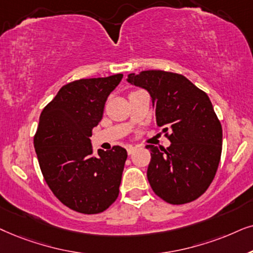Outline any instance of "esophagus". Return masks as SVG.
Instances as JSON below:
<instances>
[{
    "mask_svg": "<svg viewBox=\"0 0 253 253\" xmlns=\"http://www.w3.org/2000/svg\"><path fill=\"white\" fill-rule=\"evenodd\" d=\"M136 149V147L134 146H128L127 147V153H128V155H132L134 153V150Z\"/></svg>",
    "mask_w": 253,
    "mask_h": 253,
    "instance_id": "1",
    "label": "esophagus"
}]
</instances>
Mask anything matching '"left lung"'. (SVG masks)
I'll return each instance as SVG.
<instances>
[{"label": "left lung", "mask_w": 253, "mask_h": 253, "mask_svg": "<svg viewBox=\"0 0 253 253\" xmlns=\"http://www.w3.org/2000/svg\"><path fill=\"white\" fill-rule=\"evenodd\" d=\"M127 81L150 93L156 125L171 142L167 149L146 146L154 193L172 205L198 199L213 181L222 153V126L210 97L185 76L164 70L129 74Z\"/></svg>", "instance_id": "left-lung-1"}]
</instances>
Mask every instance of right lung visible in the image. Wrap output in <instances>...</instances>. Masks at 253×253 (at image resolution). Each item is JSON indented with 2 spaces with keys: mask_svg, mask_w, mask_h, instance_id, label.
Returning <instances> with one entry per match:
<instances>
[{
  "mask_svg": "<svg viewBox=\"0 0 253 253\" xmlns=\"http://www.w3.org/2000/svg\"><path fill=\"white\" fill-rule=\"evenodd\" d=\"M123 74L82 79L63 85L43 107L33 144L43 179L70 210L106 211L119 195L127 151L119 146L92 156L90 136L102 120L107 97Z\"/></svg>",
  "mask_w": 253,
  "mask_h": 253,
  "instance_id": "obj_1",
  "label": "right lung"
}]
</instances>
